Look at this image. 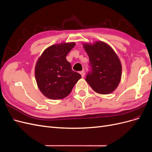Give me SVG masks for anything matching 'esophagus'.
I'll return each mask as SVG.
<instances>
[{
	"mask_svg": "<svg viewBox=\"0 0 152 152\" xmlns=\"http://www.w3.org/2000/svg\"><path fill=\"white\" fill-rule=\"evenodd\" d=\"M80 75H81L82 77H84V75H85V72H84V70H83V71H82V72H80Z\"/></svg>",
	"mask_w": 152,
	"mask_h": 152,
	"instance_id": "esophagus-1",
	"label": "esophagus"
}]
</instances>
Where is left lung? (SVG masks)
Instances as JSON below:
<instances>
[{
	"label": "left lung",
	"mask_w": 152,
	"mask_h": 152,
	"mask_svg": "<svg viewBox=\"0 0 152 152\" xmlns=\"http://www.w3.org/2000/svg\"><path fill=\"white\" fill-rule=\"evenodd\" d=\"M89 58L91 71L86 80L96 93H112L118 87L122 76V65L118 56L108 44L102 41L84 43Z\"/></svg>",
	"instance_id": "1"
}]
</instances>
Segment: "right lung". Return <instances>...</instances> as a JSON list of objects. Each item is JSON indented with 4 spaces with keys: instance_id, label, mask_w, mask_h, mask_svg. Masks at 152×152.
Segmentation results:
<instances>
[{
    "instance_id": "1",
    "label": "right lung",
    "mask_w": 152,
    "mask_h": 152,
    "mask_svg": "<svg viewBox=\"0 0 152 152\" xmlns=\"http://www.w3.org/2000/svg\"><path fill=\"white\" fill-rule=\"evenodd\" d=\"M75 45V42L50 45L39 58L35 67V80L45 97L61 99L70 94L81 75L72 70L66 55Z\"/></svg>"
}]
</instances>
